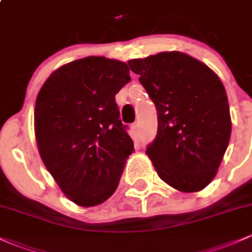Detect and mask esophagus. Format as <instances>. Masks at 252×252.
<instances>
[{
	"instance_id": "34e87169",
	"label": "esophagus",
	"mask_w": 252,
	"mask_h": 252,
	"mask_svg": "<svg viewBox=\"0 0 252 252\" xmlns=\"http://www.w3.org/2000/svg\"><path fill=\"white\" fill-rule=\"evenodd\" d=\"M132 131H133V133L138 136V133H139V125H138V123H134L133 125H132Z\"/></svg>"
}]
</instances>
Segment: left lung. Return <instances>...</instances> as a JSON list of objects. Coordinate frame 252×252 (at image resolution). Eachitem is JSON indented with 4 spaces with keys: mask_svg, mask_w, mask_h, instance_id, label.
<instances>
[{
    "mask_svg": "<svg viewBox=\"0 0 252 252\" xmlns=\"http://www.w3.org/2000/svg\"><path fill=\"white\" fill-rule=\"evenodd\" d=\"M158 109V134L147 148L158 177L197 192L215 178L231 138L224 86L213 69L180 51L129 60Z\"/></svg>",
    "mask_w": 252,
    "mask_h": 252,
    "instance_id": "1",
    "label": "left lung"
}]
</instances>
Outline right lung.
<instances>
[{"label":"right lung","mask_w":252,"mask_h":252,"mask_svg":"<svg viewBox=\"0 0 252 252\" xmlns=\"http://www.w3.org/2000/svg\"><path fill=\"white\" fill-rule=\"evenodd\" d=\"M129 80L125 62L89 56L55 69L37 94L40 158L64 196L80 207L98 205L114 193L134 150L115 103Z\"/></svg>","instance_id":"right-lung-1"}]
</instances>
